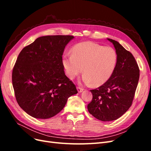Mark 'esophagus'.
<instances>
[{
    "mask_svg": "<svg viewBox=\"0 0 151 151\" xmlns=\"http://www.w3.org/2000/svg\"><path fill=\"white\" fill-rule=\"evenodd\" d=\"M77 91H78L79 93H81L83 92L84 89L82 88H80V87H77Z\"/></svg>",
    "mask_w": 151,
    "mask_h": 151,
    "instance_id": "obj_1",
    "label": "esophagus"
}]
</instances>
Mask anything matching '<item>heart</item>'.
Masks as SVG:
<instances>
[{
	"mask_svg": "<svg viewBox=\"0 0 151 151\" xmlns=\"http://www.w3.org/2000/svg\"><path fill=\"white\" fill-rule=\"evenodd\" d=\"M72 55L62 56V64L66 75L74 79L83 71L82 81L99 86L110 78L117 61L115 50L110 47H103L91 42L76 45L72 49Z\"/></svg>",
	"mask_w": 151,
	"mask_h": 151,
	"instance_id": "obj_1",
	"label": "heart"
}]
</instances>
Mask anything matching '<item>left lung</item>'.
<instances>
[{
  "instance_id": "8db88e82",
  "label": "left lung",
  "mask_w": 151,
  "mask_h": 151,
  "mask_svg": "<svg viewBox=\"0 0 151 151\" xmlns=\"http://www.w3.org/2000/svg\"><path fill=\"white\" fill-rule=\"evenodd\" d=\"M115 48L117 61L111 76L98 88L91 90L93 99L88 105L90 114L103 122L122 116L131 106L139 79L135 58L115 40L107 38Z\"/></svg>"
}]
</instances>
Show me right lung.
Here are the masks:
<instances>
[{"instance_id": "obj_1", "label": "right lung", "mask_w": 151, "mask_h": 151, "mask_svg": "<svg viewBox=\"0 0 151 151\" xmlns=\"http://www.w3.org/2000/svg\"><path fill=\"white\" fill-rule=\"evenodd\" d=\"M73 36H44L24 47L18 55L12 74L17 102L30 116L47 119L64 108L68 98L77 93L65 76L62 55Z\"/></svg>"}]
</instances>
